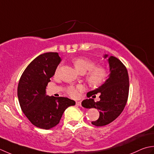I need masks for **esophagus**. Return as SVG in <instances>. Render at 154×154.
Listing matches in <instances>:
<instances>
[{
    "label": "esophagus",
    "instance_id": "obj_1",
    "mask_svg": "<svg viewBox=\"0 0 154 154\" xmlns=\"http://www.w3.org/2000/svg\"><path fill=\"white\" fill-rule=\"evenodd\" d=\"M76 105H78V106H81V102L80 101H76Z\"/></svg>",
    "mask_w": 154,
    "mask_h": 154
}]
</instances>
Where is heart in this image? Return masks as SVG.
<instances>
[{"label":"heart","mask_w":154,"mask_h":154,"mask_svg":"<svg viewBox=\"0 0 154 154\" xmlns=\"http://www.w3.org/2000/svg\"><path fill=\"white\" fill-rule=\"evenodd\" d=\"M73 64L76 70L80 74H88L87 79L89 84L92 86H98L104 82L107 76V72L104 68L102 66H95V62L89 59L78 58L73 60ZM84 90V86L79 85L76 87L70 86L68 88L69 94L72 97H76L79 93Z\"/></svg>","instance_id":"b5f03b06"}]
</instances>
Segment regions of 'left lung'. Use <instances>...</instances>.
Masks as SVG:
<instances>
[{
	"label": "left lung",
	"instance_id": "left-lung-1",
	"mask_svg": "<svg viewBox=\"0 0 154 154\" xmlns=\"http://www.w3.org/2000/svg\"><path fill=\"white\" fill-rule=\"evenodd\" d=\"M109 64L108 78L101 86L87 93V96L100 94V101L92 98L82 102L85 108H96L100 110L98 120L92 122L96 126L106 125L116 120L124 110L129 92V77L126 68L122 62L113 56L103 55Z\"/></svg>",
	"mask_w": 154,
	"mask_h": 154
}]
</instances>
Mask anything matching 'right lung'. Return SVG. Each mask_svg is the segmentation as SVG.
I'll return each instance as SVG.
<instances>
[{"label": "right lung", "instance_id": "add662e5", "mask_svg": "<svg viewBox=\"0 0 154 154\" xmlns=\"http://www.w3.org/2000/svg\"><path fill=\"white\" fill-rule=\"evenodd\" d=\"M57 52H47L33 60L18 82V101L24 115L35 126L49 130L56 126L65 109L74 106V100L46 95V86L60 63Z\"/></svg>", "mask_w": 154, "mask_h": 154}]
</instances>
